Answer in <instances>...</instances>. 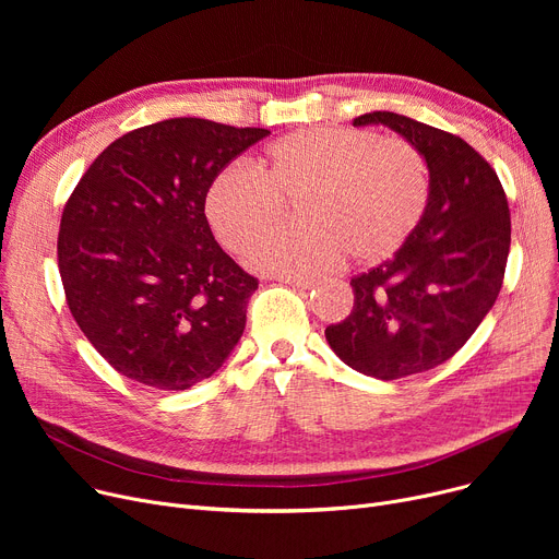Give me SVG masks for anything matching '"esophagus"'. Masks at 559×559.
Returning a JSON list of instances; mask_svg holds the SVG:
<instances>
[{"label":"esophagus","instance_id":"esophagus-1","mask_svg":"<svg viewBox=\"0 0 559 559\" xmlns=\"http://www.w3.org/2000/svg\"><path fill=\"white\" fill-rule=\"evenodd\" d=\"M278 281H283L285 285L297 287V289H308L314 285V278H308V276H281Z\"/></svg>","mask_w":559,"mask_h":559}]
</instances>
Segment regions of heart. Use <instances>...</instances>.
Here are the masks:
<instances>
[{
    "label": "heart",
    "mask_w": 559,
    "mask_h": 559,
    "mask_svg": "<svg viewBox=\"0 0 559 559\" xmlns=\"http://www.w3.org/2000/svg\"><path fill=\"white\" fill-rule=\"evenodd\" d=\"M253 171L233 163L205 194V215L230 251L249 249L295 199L299 224L255 245L247 262L270 274H312L344 258L373 264L394 255L428 205L424 158L396 138L312 127L264 150Z\"/></svg>",
    "instance_id": "heart-1"
}]
</instances>
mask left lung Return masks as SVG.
I'll use <instances>...</instances> for the list:
<instances>
[{"label":"left lung","instance_id":"left-lung-1","mask_svg":"<svg viewBox=\"0 0 559 559\" xmlns=\"http://www.w3.org/2000/svg\"><path fill=\"white\" fill-rule=\"evenodd\" d=\"M371 124L426 160L428 205L390 260L350 278L354 310L326 340L350 369L396 380L447 362L491 310L510 253V209L491 165L462 138L390 110L354 120Z\"/></svg>","mask_w":559,"mask_h":559}]
</instances>
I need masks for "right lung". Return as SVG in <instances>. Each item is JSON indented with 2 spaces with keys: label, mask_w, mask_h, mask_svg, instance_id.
<instances>
[{
  "label": "right lung",
  "mask_w": 559,
  "mask_h": 559,
  "mask_svg": "<svg viewBox=\"0 0 559 559\" xmlns=\"http://www.w3.org/2000/svg\"><path fill=\"white\" fill-rule=\"evenodd\" d=\"M199 117L135 129L87 167L58 233L72 317L99 356L156 390H190L240 342L258 289L215 242L205 194L267 138Z\"/></svg>",
  "instance_id": "right-lung-1"
}]
</instances>
